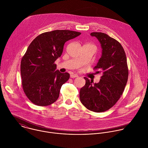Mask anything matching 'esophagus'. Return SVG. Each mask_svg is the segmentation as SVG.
I'll use <instances>...</instances> for the list:
<instances>
[{
    "mask_svg": "<svg viewBox=\"0 0 148 148\" xmlns=\"http://www.w3.org/2000/svg\"><path fill=\"white\" fill-rule=\"evenodd\" d=\"M78 77V75L77 74H71L70 75V77L72 78H76V77Z\"/></svg>",
    "mask_w": 148,
    "mask_h": 148,
    "instance_id": "obj_1",
    "label": "esophagus"
}]
</instances>
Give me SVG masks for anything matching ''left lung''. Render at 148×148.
<instances>
[{
    "instance_id": "8db88e82",
    "label": "left lung",
    "mask_w": 148,
    "mask_h": 148,
    "mask_svg": "<svg viewBox=\"0 0 148 148\" xmlns=\"http://www.w3.org/2000/svg\"><path fill=\"white\" fill-rule=\"evenodd\" d=\"M101 44L102 55L95 70L102 73L99 83L84 77L86 84L79 92L82 104L89 110L103 112L112 107L123 94L129 70L127 58L122 45L115 39L101 32H93Z\"/></svg>"
}]
</instances>
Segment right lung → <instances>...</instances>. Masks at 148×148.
Masks as SVG:
<instances>
[{
  "label": "right lung",
  "mask_w": 148,
  "mask_h": 148,
  "mask_svg": "<svg viewBox=\"0 0 148 148\" xmlns=\"http://www.w3.org/2000/svg\"><path fill=\"white\" fill-rule=\"evenodd\" d=\"M81 34L56 30L38 35L30 44L21 60V74L23 90L32 103L47 106L58 100L70 74L55 71V61L61 56L64 43Z\"/></svg>",
  "instance_id": "right-lung-1"
}]
</instances>
